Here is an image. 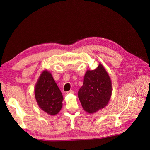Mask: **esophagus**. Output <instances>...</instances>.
<instances>
[{
  "label": "esophagus",
  "instance_id": "34e87169",
  "mask_svg": "<svg viewBox=\"0 0 150 150\" xmlns=\"http://www.w3.org/2000/svg\"><path fill=\"white\" fill-rule=\"evenodd\" d=\"M67 93V94H73V93H74V91L71 90V91H67V93Z\"/></svg>",
  "mask_w": 150,
  "mask_h": 150
}]
</instances>
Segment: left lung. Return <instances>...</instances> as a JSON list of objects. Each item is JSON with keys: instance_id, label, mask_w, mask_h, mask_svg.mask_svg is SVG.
<instances>
[{"instance_id": "left-lung-1", "label": "left lung", "mask_w": 150, "mask_h": 150, "mask_svg": "<svg viewBox=\"0 0 150 150\" xmlns=\"http://www.w3.org/2000/svg\"><path fill=\"white\" fill-rule=\"evenodd\" d=\"M112 93L110 77L101 63L94 70H87L82 86L78 91L82 106L88 113H95L106 107Z\"/></svg>"}]
</instances>
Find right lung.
<instances>
[{
    "label": "right lung",
    "instance_id": "add662e5",
    "mask_svg": "<svg viewBox=\"0 0 150 150\" xmlns=\"http://www.w3.org/2000/svg\"><path fill=\"white\" fill-rule=\"evenodd\" d=\"M35 97L38 106L50 115H55L62 107L63 96L47 70L41 73L35 86Z\"/></svg>",
    "mask_w": 150,
    "mask_h": 150
}]
</instances>
